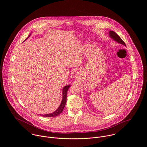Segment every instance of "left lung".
<instances>
[{
	"label": "left lung",
	"instance_id": "obj_1",
	"mask_svg": "<svg viewBox=\"0 0 147 147\" xmlns=\"http://www.w3.org/2000/svg\"><path fill=\"white\" fill-rule=\"evenodd\" d=\"M109 36L110 37L113 38L114 41H117L121 44H122V45H124L125 46H126V45L125 44V42L121 38V37L115 33L114 32V31H110L109 32Z\"/></svg>",
	"mask_w": 147,
	"mask_h": 147
}]
</instances>
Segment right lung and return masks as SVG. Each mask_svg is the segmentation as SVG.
<instances>
[{
	"mask_svg": "<svg viewBox=\"0 0 147 147\" xmlns=\"http://www.w3.org/2000/svg\"><path fill=\"white\" fill-rule=\"evenodd\" d=\"M30 36V34L29 35V36L25 40V41L26 40H27L29 36ZM70 85H67V86H65L63 89V99H62V102L61 104V105L59 106V107H58V109L55 111H54V113H51V114H44V115H41L40 114V115H41L42 117H57L58 115H59L60 114H61V113L63 111V109L64 108V106L65 105V103H66V100H67V90L68 89V88H69Z\"/></svg>",
	"mask_w": 147,
	"mask_h": 147,
	"instance_id": "right-lung-1",
	"label": "right lung"
}]
</instances>
